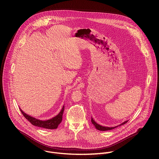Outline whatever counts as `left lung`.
Returning <instances> with one entry per match:
<instances>
[{
	"instance_id": "8db88e82",
	"label": "left lung",
	"mask_w": 159,
	"mask_h": 159,
	"mask_svg": "<svg viewBox=\"0 0 159 159\" xmlns=\"http://www.w3.org/2000/svg\"><path fill=\"white\" fill-rule=\"evenodd\" d=\"M19 109H20L21 113L22 114V115H23L25 116V118L26 119H27L33 125H34V126H38V127H42V128H44L53 129L57 128L58 125L61 122L62 115H63V111H64V106L63 107L62 110L59 113L58 115L53 118L51 120H47V121H41V120H37V119H36L33 117H31L30 115L26 114L25 112H23L21 110V109L20 107H19ZM92 123L97 129L100 128H99L98 125L93 120V119L92 120Z\"/></svg>"
}]
</instances>
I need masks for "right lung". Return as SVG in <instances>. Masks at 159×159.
Here are the masks:
<instances>
[{"label": "right lung", "instance_id": "1", "mask_svg": "<svg viewBox=\"0 0 159 159\" xmlns=\"http://www.w3.org/2000/svg\"><path fill=\"white\" fill-rule=\"evenodd\" d=\"M127 121H125V122H124L122 125H123V124H125V123H126ZM98 126H99V128H100L99 129H98L99 130H101V131H106V130H109V129H113V128H106V127H103V126H100V125H98Z\"/></svg>", "mask_w": 159, "mask_h": 159}]
</instances>
